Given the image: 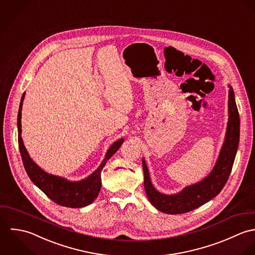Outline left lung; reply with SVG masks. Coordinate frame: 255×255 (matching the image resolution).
Instances as JSON below:
<instances>
[{"mask_svg": "<svg viewBox=\"0 0 255 255\" xmlns=\"http://www.w3.org/2000/svg\"><path fill=\"white\" fill-rule=\"evenodd\" d=\"M240 142V114L235 101V93L230 86L229 122L226 139L211 173L202 181L185 187L175 195L161 194L153 188L149 171L143 159L144 186L149 201L158 211L166 214H183L190 212L216 197L227 183L233 168Z\"/></svg>", "mask_w": 255, "mask_h": 255, "instance_id": "obj_1", "label": "left lung"}]
</instances>
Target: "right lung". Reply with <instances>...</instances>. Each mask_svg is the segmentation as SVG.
Wrapping results in <instances>:
<instances>
[{
	"label": "right lung",
	"mask_w": 255,
	"mask_h": 255,
	"mask_svg": "<svg viewBox=\"0 0 255 255\" xmlns=\"http://www.w3.org/2000/svg\"><path fill=\"white\" fill-rule=\"evenodd\" d=\"M24 94L21 97L17 113V131H18V148L22 158V162L30 180L53 202L69 208H82L95 201L102 187V170L106 161L117 152L123 143V139H119L108 149L100 167L87 179L72 182L63 177L55 176L42 170L30 157L23 145L21 133V107Z\"/></svg>",
	"instance_id": "1"
}]
</instances>
